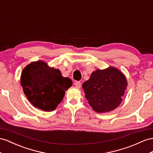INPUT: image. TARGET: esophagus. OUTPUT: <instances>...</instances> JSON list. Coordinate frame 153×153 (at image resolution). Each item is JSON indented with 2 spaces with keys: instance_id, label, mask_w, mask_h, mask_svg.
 <instances>
[{
  "instance_id": "34e87169",
  "label": "esophagus",
  "mask_w": 153,
  "mask_h": 153,
  "mask_svg": "<svg viewBox=\"0 0 153 153\" xmlns=\"http://www.w3.org/2000/svg\"><path fill=\"white\" fill-rule=\"evenodd\" d=\"M74 85H75L77 88H81V82L76 81L74 82Z\"/></svg>"
}]
</instances>
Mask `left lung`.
Returning <instances> with one entry per match:
<instances>
[{
  "mask_svg": "<svg viewBox=\"0 0 153 153\" xmlns=\"http://www.w3.org/2000/svg\"><path fill=\"white\" fill-rule=\"evenodd\" d=\"M127 82L117 69L110 67L97 70L83 84L85 97L96 112L101 113L114 110L121 103Z\"/></svg>",
  "mask_w": 153,
  "mask_h": 153,
  "instance_id": "8db88e82",
  "label": "left lung"
}]
</instances>
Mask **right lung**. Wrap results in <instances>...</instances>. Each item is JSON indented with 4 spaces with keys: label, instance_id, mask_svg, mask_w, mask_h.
<instances>
[{
    "label": "right lung",
    "instance_id": "obj_1",
    "mask_svg": "<svg viewBox=\"0 0 153 153\" xmlns=\"http://www.w3.org/2000/svg\"><path fill=\"white\" fill-rule=\"evenodd\" d=\"M21 84L25 96L34 107L49 112L61 103L72 81L62 77L59 70L49 67L45 62L37 61L22 70Z\"/></svg>",
    "mask_w": 153,
    "mask_h": 153
}]
</instances>
